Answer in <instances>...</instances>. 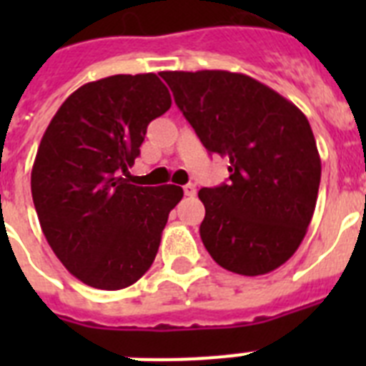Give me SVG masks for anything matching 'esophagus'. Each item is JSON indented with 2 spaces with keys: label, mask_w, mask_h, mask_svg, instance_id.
Returning <instances> with one entry per match:
<instances>
[{
  "label": "esophagus",
  "mask_w": 366,
  "mask_h": 366,
  "mask_svg": "<svg viewBox=\"0 0 366 366\" xmlns=\"http://www.w3.org/2000/svg\"><path fill=\"white\" fill-rule=\"evenodd\" d=\"M183 192H185V196H196V185L189 183V185L183 187Z\"/></svg>",
  "instance_id": "obj_1"
}]
</instances>
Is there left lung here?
<instances>
[{"instance_id": "1", "label": "left lung", "mask_w": 366, "mask_h": 366, "mask_svg": "<svg viewBox=\"0 0 366 366\" xmlns=\"http://www.w3.org/2000/svg\"><path fill=\"white\" fill-rule=\"evenodd\" d=\"M161 76L203 147L231 163L227 183L198 192L209 254L245 277L280 267L308 231L321 183L306 115L247 74L205 69Z\"/></svg>"}]
</instances>
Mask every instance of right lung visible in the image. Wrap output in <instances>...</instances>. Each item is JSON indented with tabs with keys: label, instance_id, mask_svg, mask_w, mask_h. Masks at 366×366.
Here are the masks:
<instances>
[{
	"label": "right lung",
	"instance_id": "obj_1",
	"mask_svg": "<svg viewBox=\"0 0 366 366\" xmlns=\"http://www.w3.org/2000/svg\"><path fill=\"white\" fill-rule=\"evenodd\" d=\"M170 106L157 74H113L71 93L41 137L34 209L58 260L87 286H132L157 254L183 189L132 185L128 168L148 124Z\"/></svg>",
	"mask_w": 366,
	"mask_h": 366
}]
</instances>
